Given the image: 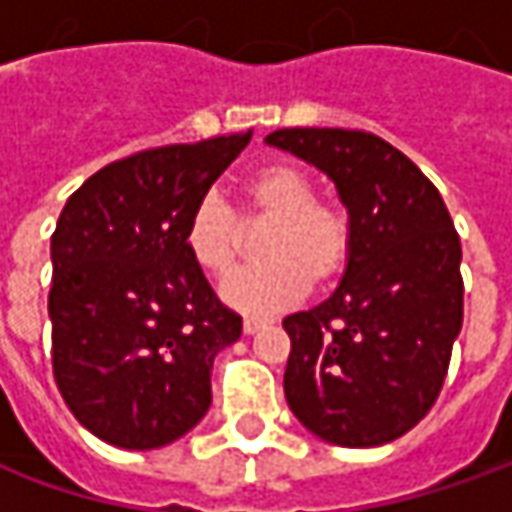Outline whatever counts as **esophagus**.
Wrapping results in <instances>:
<instances>
[{
  "instance_id": "1",
  "label": "esophagus",
  "mask_w": 512,
  "mask_h": 512,
  "mask_svg": "<svg viewBox=\"0 0 512 512\" xmlns=\"http://www.w3.org/2000/svg\"><path fill=\"white\" fill-rule=\"evenodd\" d=\"M262 327H267V319H245L242 330H245V336H253V333H259Z\"/></svg>"
}]
</instances>
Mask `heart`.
<instances>
[{
  "label": "heart",
  "mask_w": 512,
  "mask_h": 512,
  "mask_svg": "<svg viewBox=\"0 0 512 512\" xmlns=\"http://www.w3.org/2000/svg\"><path fill=\"white\" fill-rule=\"evenodd\" d=\"M245 222H270L259 267H245L222 287L227 305L270 316L296 305L310 282L319 287L342 279L353 259V219L347 207L316 196V182L293 162H267L247 173L239 187ZM245 227L230 207L207 193L185 225V247L196 267L222 279L242 253Z\"/></svg>",
  "instance_id": "heart-1"
}]
</instances>
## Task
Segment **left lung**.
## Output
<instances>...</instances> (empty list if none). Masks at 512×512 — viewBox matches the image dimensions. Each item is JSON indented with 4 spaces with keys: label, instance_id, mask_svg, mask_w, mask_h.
<instances>
[{
    "label": "left lung",
    "instance_id": "obj_1",
    "mask_svg": "<svg viewBox=\"0 0 512 512\" xmlns=\"http://www.w3.org/2000/svg\"><path fill=\"white\" fill-rule=\"evenodd\" d=\"M327 173L353 219L333 296L287 316L285 399L310 433L379 447L422 422L462 330V242L439 190L364 130L282 128L265 139Z\"/></svg>",
    "mask_w": 512,
    "mask_h": 512
}]
</instances>
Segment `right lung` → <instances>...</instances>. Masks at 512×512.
<instances>
[{"label": "right lung", "mask_w": 512, "mask_h": 512, "mask_svg": "<svg viewBox=\"0 0 512 512\" xmlns=\"http://www.w3.org/2000/svg\"><path fill=\"white\" fill-rule=\"evenodd\" d=\"M247 133L110 162L62 207L50 236L53 379L102 442L153 450L210 407L216 353L242 336L185 247L193 205Z\"/></svg>", "instance_id": "right-lung-1"}]
</instances>
